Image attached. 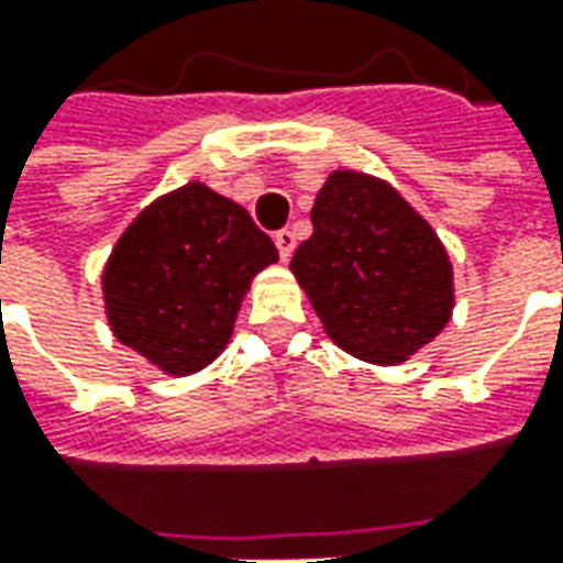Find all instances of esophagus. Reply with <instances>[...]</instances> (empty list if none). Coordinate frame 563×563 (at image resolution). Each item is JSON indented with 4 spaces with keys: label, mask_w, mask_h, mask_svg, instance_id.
<instances>
[{
    "label": "esophagus",
    "mask_w": 563,
    "mask_h": 563,
    "mask_svg": "<svg viewBox=\"0 0 563 563\" xmlns=\"http://www.w3.org/2000/svg\"><path fill=\"white\" fill-rule=\"evenodd\" d=\"M274 244H277V250H280L283 262H289V256H292V250H295V234L289 232V229H283V232L274 234Z\"/></svg>",
    "instance_id": "1"
}]
</instances>
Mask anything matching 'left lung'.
Returning a JSON list of instances; mask_svg holds the SVG:
<instances>
[{
	"label": "left lung",
	"instance_id": "1",
	"mask_svg": "<svg viewBox=\"0 0 563 563\" xmlns=\"http://www.w3.org/2000/svg\"><path fill=\"white\" fill-rule=\"evenodd\" d=\"M289 271L343 353L404 365L446 329L455 274L431 222L383 177L334 168Z\"/></svg>",
	"mask_w": 563,
	"mask_h": 563
}]
</instances>
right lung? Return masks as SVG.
Returning <instances> with one entry per match:
<instances>
[{"instance_id":"1","label":"right lung","mask_w":563,"mask_h":563,"mask_svg":"<svg viewBox=\"0 0 563 563\" xmlns=\"http://www.w3.org/2000/svg\"><path fill=\"white\" fill-rule=\"evenodd\" d=\"M277 246L238 201L189 180L129 222L102 268L114 338L162 371L189 377L229 346L238 310Z\"/></svg>"}]
</instances>
